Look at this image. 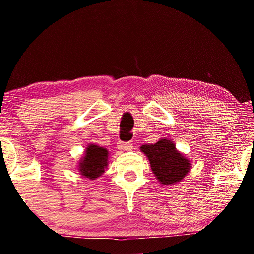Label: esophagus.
I'll return each instance as SVG.
<instances>
[{
    "label": "esophagus",
    "mask_w": 254,
    "mask_h": 254,
    "mask_svg": "<svg viewBox=\"0 0 254 254\" xmlns=\"http://www.w3.org/2000/svg\"><path fill=\"white\" fill-rule=\"evenodd\" d=\"M118 148L122 151H131L133 149V145L130 142H119Z\"/></svg>",
    "instance_id": "obj_1"
}]
</instances>
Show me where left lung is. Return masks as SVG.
Returning a JSON list of instances; mask_svg holds the SVG:
<instances>
[{
	"mask_svg": "<svg viewBox=\"0 0 254 254\" xmlns=\"http://www.w3.org/2000/svg\"><path fill=\"white\" fill-rule=\"evenodd\" d=\"M140 150L149 159L154 177L162 185L182 182L191 168L190 160L178 151L169 139H160L154 144H143Z\"/></svg>",
	"mask_w": 254,
	"mask_h": 254,
	"instance_id": "left-lung-1",
	"label": "left lung"
}]
</instances>
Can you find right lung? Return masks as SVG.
Listing matches in <instances>:
<instances>
[{"label":"right lung","instance_id":"right-lung-1","mask_svg":"<svg viewBox=\"0 0 254 254\" xmlns=\"http://www.w3.org/2000/svg\"><path fill=\"white\" fill-rule=\"evenodd\" d=\"M109 166V150L97 144H88L84 157L78 163V170L84 178L95 180L104 174Z\"/></svg>","mask_w":254,"mask_h":254}]
</instances>
